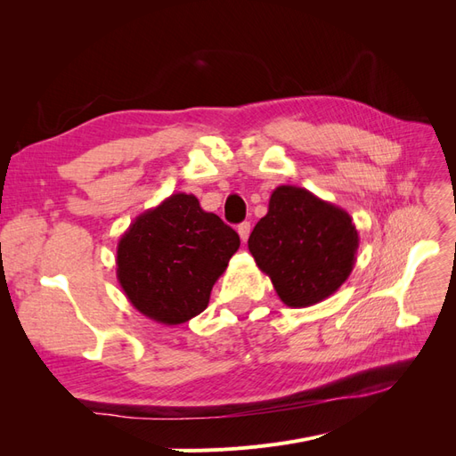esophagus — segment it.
<instances>
[{
  "label": "esophagus",
  "mask_w": 456,
  "mask_h": 456,
  "mask_svg": "<svg viewBox=\"0 0 456 456\" xmlns=\"http://www.w3.org/2000/svg\"><path fill=\"white\" fill-rule=\"evenodd\" d=\"M238 233H240L241 241L245 243L247 238H249V233H251V223H241V224L238 226Z\"/></svg>",
  "instance_id": "obj_1"
}]
</instances>
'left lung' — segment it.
Listing matches in <instances>:
<instances>
[{
	"label": "left lung",
	"mask_w": 456,
	"mask_h": 456,
	"mask_svg": "<svg viewBox=\"0 0 456 456\" xmlns=\"http://www.w3.org/2000/svg\"><path fill=\"white\" fill-rule=\"evenodd\" d=\"M360 236L352 216L306 188L278 186L249 236L256 266L283 305L306 308L338 291L354 270Z\"/></svg>",
	"instance_id": "left-lung-1"
}]
</instances>
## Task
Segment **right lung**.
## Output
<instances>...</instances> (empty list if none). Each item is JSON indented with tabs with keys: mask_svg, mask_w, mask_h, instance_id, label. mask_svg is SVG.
<instances>
[{
	"mask_svg": "<svg viewBox=\"0 0 456 456\" xmlns=\"http://www.w3.org/2000/svg\"><path fill=\"white\" fill-rule=\"evenodd\" d=\"M240 249V236L196 196L173 194L136 216L118 243L116 273L131 305L151 322L181 325L201 314Z\"/></svg>",
	"mask_w": 456,
	"mask_h": 456,
	"instance_id": "add662e5",
	"label": "right lung"
}]
</instances>
